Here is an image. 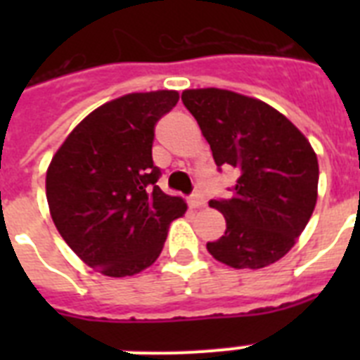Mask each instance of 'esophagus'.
Masks as SVG:
<instances>
[{"mask_svg":"<svg viewBox=\"0 0 360 360\" xmlns=\"http://www.w3.org/2000/svg\"><path fill=\"white\" fill-rule=\"evenodd\" d=\"M188 205H191L192 209H200V207H203V205H205V200H203L202 194H194V196L188 200Z\"/></svg>","mask_w":360,"mask_h":360,"instance_id":"1","label":"esophagus"}]
</instances>
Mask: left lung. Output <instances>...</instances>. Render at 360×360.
I'll use <instances>...</instances> for the list:
<instances>
[{
	"label": "left lung",
	"instance_id": "8db88e82",
	"mask_svg": "<svg viewBox=\"0 0 360 360\" xmlns=\"http://www.w3.org/2000/svg\"><path fill=\"white\" fill-rule=\"evenodd\" d=\"M183 104L200 124L219 168H233L230 200L209 205L226 231L209 254L233 269H263L297 243L318 202L319 166L307 136L259 98L203 87L185 89Z\"/></svg>",
	"mask_w": 360,
	"mask_h": 360
}]
</instances>
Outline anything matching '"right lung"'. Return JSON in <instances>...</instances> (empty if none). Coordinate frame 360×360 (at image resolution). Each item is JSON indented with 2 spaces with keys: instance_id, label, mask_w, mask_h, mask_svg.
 <instances>
[{
  "instance_id": "right-lung-1",
  "label": "right lung",
  "mask_w": 360,
  "mask_h": 360,
  "mask_svg": "<svg viewBox=\"0 0 360 360\" xmlns=\"http://www.w3.org/2000/svg\"><path fill=\"white\" fill-rule=\"evenodd\" d=\"M179 101L160 89L129 93L76 124L46 169V200L59 236L82 262L112 278L134 276L162 252L169 224L186 213L157 185L155 124Z\"/></svg>"
}]
</instances>
